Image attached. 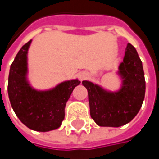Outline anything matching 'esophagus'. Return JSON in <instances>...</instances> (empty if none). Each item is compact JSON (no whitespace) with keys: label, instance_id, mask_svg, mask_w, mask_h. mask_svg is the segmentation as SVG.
<instances>
[{"label":"esophagus","instance_id":"1","mask_svg":"<svg viewBox=\"0 0 159 159\" xmlns=\"http://www.w3.org/2000/svg\"><path fill=\"white\" fill-rule=\"evenodd\" d=\"M88 73L87 72H80L79 74H78V78H79L80 81H83V80L86 79L87 77H88Z\"/></svg>","mask_w":159,"mask_h":159}]
</instances>
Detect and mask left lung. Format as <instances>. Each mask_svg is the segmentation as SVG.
Here are the masks:
<instances>
[{"mask_svg": "<svg viewBox=\"0 0 159 159\" xmlns=\"http://www.w3.org/2000/svg\"><path fill=\"white\" fill-rule=\"evenodd\" d=\"M116 75L121 82L115 91L91 81L82 82L88 92L91 118L98 126H122L130 122L142 107L145 94L143 64L135 48L130 43Z\"/></svg>", "mask_w": 159, "mask_h": 159, "instance_id": "left-lung-1", "label": "left lung"}]
</instances>
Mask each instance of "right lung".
<instances>
[{"label": "right lung", "instance_id": "obj_1", "mask_svg": "<svg viewBox=\"0 0 159 159\" xmlns=\"http://www.w3.org/2000/svg\"><path fill=\"white\" fill-rule=\"evenodd\" d=\"M32 40L25 44L10 67L8 96L18 119L29 129L49 132L58 129L64 119V109L78 79L63 81L54 87L39 90L28 80L27 53Z\"/></svg>", "mask_w": 159, "mask_h": 159}]
</instances>
